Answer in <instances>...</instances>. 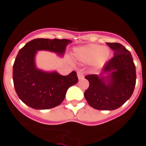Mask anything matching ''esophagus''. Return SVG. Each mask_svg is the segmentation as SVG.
I'll return each mask as SVG.
<instances>
[{
    "mask_svg": "<svg viewBox=\"0 0 146 146\" xmlns=\"http://www.w3.org/2000/svg\"><path fill=\"white\" fill-rule=\"evenodd\" d=\"M77 76H78V79L79 80H82L83 78H84V75H83V73L82 72H78L77 73Z\"/></svg>",
    "mask_w": 146,
    "mask_h": 146,
    "instance_id": "1",
    "label": "esophagus"
}]
</instances>
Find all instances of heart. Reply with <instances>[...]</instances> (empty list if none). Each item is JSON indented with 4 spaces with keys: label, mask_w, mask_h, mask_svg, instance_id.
<instances>
[{
    "label": "heart",
    "mask_w": 146,
    "mask_h": 146,
    "mask_svg": "<svg viewBox=\"0 0 146 146\" xmlns=\"http://www.w3.org/2000/svg\"><path fill=\"white\" fill-rule=\"evenodd\" d=\"M111 57L109 48L100 44H90L75 48L73 50V59L84 64L92 62L96 70L102 68Z\"/></svg>",
    "instance_id": "obj_1"
}]
</instances>
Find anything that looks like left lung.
Listing matches in <instances>:
<instances>
[{
    "instance_id": "1",
    "label": "left lung",
    "mask_w": 146,
    "mask_h": 146,
    "mask_svg": "<svg viewBox=\"0 0 146 146\" xmlns=\"http://www.w3.org/2000/svg\"><path fill=\"white\" fill-rule=\"evenodd\" d=\"M113 50V57L104 64L99 75L86 76L89 86L84 96L95 109L113 111L122 106L133 92L136 66L131 54L120 43H107Z\"/></svg>"
}]
</instances>
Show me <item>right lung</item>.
<instances>
[{
	"instance_id": "right-lung-1",
	"label": "right lung",
	"mask_w": 146,
	"mask_h": 146,
	"mask_svg": "<svg viewBox=\"0 0 146 146\" xmlns=\"http://www.w3.org/2000/svg\"><path fill=\"white\" fill-rule=\"evenodd\" d=\"M68 39L35 38L23 47L13 66V80L17 96L22 102L36 110L50 109L61 104L67 89L77 83L75 71L62 76L56 70L38 68L35 57L38 51L47 50L63 57Z\"/></svg>"
}]
</instances>
